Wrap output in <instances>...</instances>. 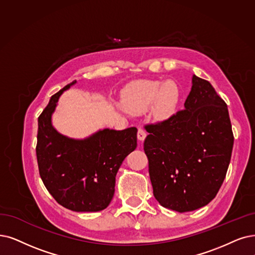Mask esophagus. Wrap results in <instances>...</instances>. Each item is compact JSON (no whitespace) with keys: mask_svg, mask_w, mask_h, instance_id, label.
Instances as JSON below:
<instances>
[{"mask_svg":"<svg viewBox=\"0 0 255 255\" xmlns=\"http://www.w3.org/2000/svg\"><path fill=\"white\" fill-rule=\"evenodd\" d=\"M137 137L140 141H143L146 137V131L143 128H138V133H137Z\"/></svg>","mask_w":255,"mask_h":255,"instance_id":"34e87169","label":"esophagus"}]
</instances>
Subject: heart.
<instances>
[{"mask_svg": "<svg viewBox=\"0 0 255 255\" xmlns=\"http://www.w3.org/2000/svg\"><path fill=\"white\" fill-rule=\"evenodd\" d=\"M181 91L174 80H138L130 84L122 97L125 107L133 112H144L155 103V113L166 117L179 104Z\"/></svg>", "mask_w": 255, "mask_h": 255, "instance_id": "obj_1", "label": "heart"}]
</instances>
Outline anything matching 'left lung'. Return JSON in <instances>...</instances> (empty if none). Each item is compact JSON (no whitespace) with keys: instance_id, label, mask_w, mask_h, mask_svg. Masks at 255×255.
I'll return each instance as SVG.
<instances>
[{"instance_id":"left-lung-1","label":"left lung","mask_w":255,"mask_h":255,"mask_svg":"<svg viewBox=\"0 0 255 255\" xmlns=\"http://www.w3.org/2000/svg\"><path fill=\"white\" fill-rule=\"evenodd\" d=\"M184 108L145 125L143 144L155 198L179 212L196 210L215 199L234 140L227 105L209 81L192 76Z\"/></svg>"}]
</instances>
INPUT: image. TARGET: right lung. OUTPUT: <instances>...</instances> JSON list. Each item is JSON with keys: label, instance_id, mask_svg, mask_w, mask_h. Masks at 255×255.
I'll return each mask as SVG.
<instances>
[{"label": "right lung", "instance_id": "obj_1", "mask_svg": "<svg viewBox=\"0 0 255 255\" xmlns=\"http://www.w3.org/2000/svg\"><path fill=\"white\" fill-rule=\"evenodd\" d=\"M51 96L38 116L36 158L44 185L62 206L78 212L107 208L114 196L115 177L125 158L137 146V128H106L85 140L57 133L51 115L65 90Z\"/></svg>", "mask_w": 255, "mask_h": 255}]
</instances>
